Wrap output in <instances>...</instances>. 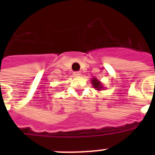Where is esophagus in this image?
I'll return each instance as SVG.
<instances>
[{"label":"esophagus","instance_id":"1","mask_svg":"<svg viewBox=\"0 0 155 155\" xmlns=\"http://www.w3.org/2000/svg\"><path fill=\"white\" fill-rule=\"evenodd\" d=\"M73 75H74V76H79L80 75V71H74Z\"/></svg>","mask_w":155,"mask_h":155}]
</instances>
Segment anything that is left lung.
Instances as JSON below:
<instances>
[{"label":"left lung","mask_w":155,"mask_h":155,"mask_svg":"<svg viewBox=\"0 0 155 155\" xmlns=\"http://www.w3.org/2000/svg\"><path fill=\"white\" fill-rule=\"evenodd\" d=\"M92 85H93V87L95 88H97V90H101L102 88L101 87V84L99 80H97V79H93L92 80Z\"/></svg>","instance_id":"left-lung-1"}]
</instances>
